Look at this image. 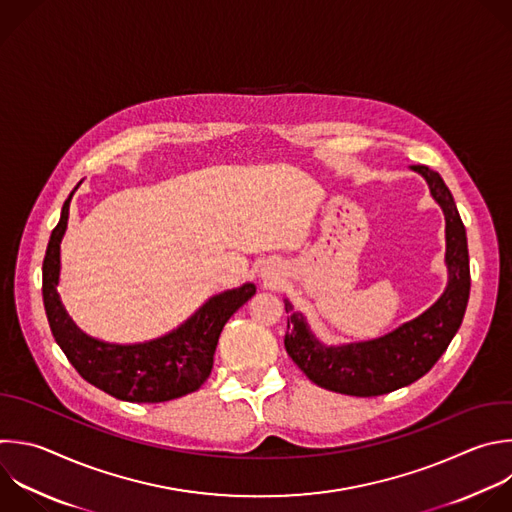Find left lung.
<instances>
[{
	"label": "left lung",
	"mask_w": 512,
	"mask_h": 512,
	"mask_svg": "<svg viewBox=\"0 0 512 512\" xmlns=\"http://www.w3.org/2000/svg\"><path fill=\"white\" fill-rule=\"evenodd\" d=\"M412 168L428 181L430 193L446 217L448 287L428 311L392 333L374 342L339 348H323L315 342L301 313L285 301V350L297 368L325 390L370 398L410 386L434 368L462 323L470 295L466 229L442 177L426 164Z\"/></svg>",
	"instance_id": "obj_1"
}]
</instances>
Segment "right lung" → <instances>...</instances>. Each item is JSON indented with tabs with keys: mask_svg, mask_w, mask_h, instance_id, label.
<instances>
[{
	"mask_svg": "<svg viewBox=\"0 0 512 512\" xmlns=\"http://www.w3.org/2000/svg\"><path fill=\"white\" fill-rule=\"evenodd\" d=\"M74 191L52 231L44 265L42 295L50 329L76 372L102 392L124 402H168L199 390L211 370L219 335L229 317L255 295V285L225 291L209 299L173 333L138 346H112L84 335L66 315L58 297L60 241L68 225Z\"/></svg>",
	"mask_w": 512,
	"mask_h": 512,
	"instance_id": "obj_1",
	"label": "right lung"
}]
</instances>
